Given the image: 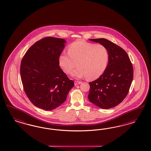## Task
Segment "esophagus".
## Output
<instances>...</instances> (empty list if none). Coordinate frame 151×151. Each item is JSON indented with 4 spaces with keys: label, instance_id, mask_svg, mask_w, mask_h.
Wrapping results in <instances>:
<instances>
[{
    "label": "esophagus",
    "instance_id": "obj_1",
    "mask_svg": "<svg viewBox=\"0 0 151 151\" xmlns=\"http://www.w3.org/2000/svg\"><path fill=\"white\" fill-rule=\"evenodd\" d=\"M82 82H78V81H75L74 82V85L75 86H77V85H79V84H81Z\"/></svg>",
    "mask_w": 151,
    "mask_h": 151
}]
</instances>
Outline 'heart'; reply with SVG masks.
I'll return each mask as SVG.
<instances>
[{"label":"heart","instance_id":"1","mask_svg":"<svg viewBox=\"0 0 151 151\" xmlns=\"http://www.w3.org/2000/svg\"><path fill=\"white\" fill-rule=\"evenodd\" d=\"M68 53L63 52L59 57V65L65 73H69L76 65L72 76L78 78L94 80L105 72L109 62V52L102 44L77 41L68 47Z\"/></svg>","mask_w":151,"mask_h":151}]
</instances>
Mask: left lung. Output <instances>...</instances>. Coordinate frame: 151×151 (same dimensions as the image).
I'll return each mask as SVG.
<instances>
[{
	"instance_id": "left-lung-1",
	"label": "left lung",
	"mask_w": 151,
	"mask_h": 151,
	"mask_svg": "<svg viewBox=\"0 0 151 151\" xmlns=\"http://www.w3.org/2000/svg\"><path fill=\"white\" fill-rule=\"evenodd\" d=\"M105 46L109 52L108 66L102 76L89 83V101L102 109L116 107L126 97L133 78V69L126 51L104 38L89 39Z\"/></svg>"
}]
</instances>
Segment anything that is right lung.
Here are the masks:
<instances>
[{
    "instance_id": "add662e5",
    "label": "right lung",
    "mask_w": 151,
    "mask_h": 151,
    "mask_svg": "<svg viewBox=\"0 0 151 151\" xmlns=\"http://www.w3.org/2000/svg\"><path fill=\"white\" fill-rule=\"evenodd\" d=\"M65 43L63 39L44 38L29 48L21 62L25 93L34 106L45 111L60 106L74 86L59 65Z\"/></svg>"
}]
</instances>
